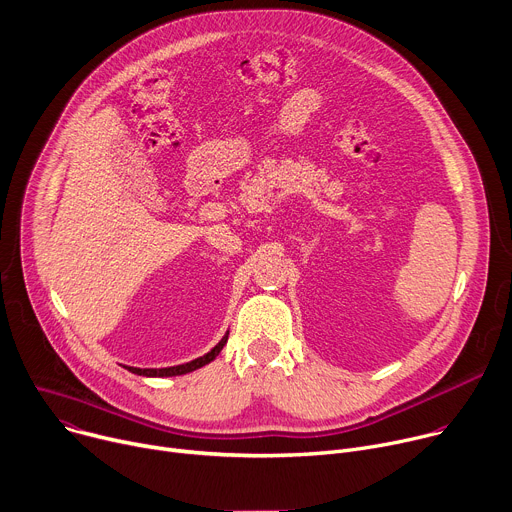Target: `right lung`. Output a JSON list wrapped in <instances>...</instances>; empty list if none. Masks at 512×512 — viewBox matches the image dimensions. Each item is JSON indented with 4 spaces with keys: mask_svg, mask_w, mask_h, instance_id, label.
Listing matches in <instances>:
<instances>
[{
    "mask_svg": "<svg viewBox=\"0 0 512 512\" xmlns=\"http://www.w3.org/2000/svg\"><path fill=\"white\" fill-rule=\"evenodd\" d=\"M226 341H228V333L220 339V343H218L210 353H206L204 357H198V359H194V361H190V363L175 365V367H161V369L128 367V371H132V374H136V376H147V378H171V376H183V374H188V371H194V369H198V367H202V365L210 363V361H212V359L222 351V347L226 345Z\"/></svg>",
    "mask_w": 512,
    "mask_h": 512,
    "instance_id": "1",
    "label": "right lung"
}]
</instances>
